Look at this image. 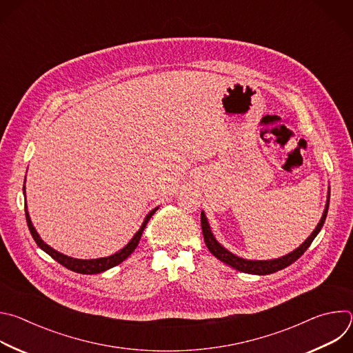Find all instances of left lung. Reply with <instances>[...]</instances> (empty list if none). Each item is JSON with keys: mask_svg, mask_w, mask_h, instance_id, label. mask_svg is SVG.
Wrapping results in <instances>:
<instances>
[{"mask_svg": "<svg viewBox=\"0 0 353 353\" xmlns=\"http://www.w3.org/2000/svg\"><path fill=\"white\" fill-rule=\"evenodd\" d=\"M328 205H330V195L327 199V205L323 214V218L320 221V223L317 225V228L314 229V232L310 234V237L301 244L299 248H296L294 251H292L290 254L282 257V259H276V260H270V261H253V260H244L240 259L234 254H232L230 251H228L225 247H222L214 237L211 228L208 225L207 216L204 212H201V228H203V234H204V241L208 247V250L211 253L221 261H223L225 264L233 267L234 270L240 271V272H245V274H256V275H268V274H274L276 271H281L286 267H289L290 264H293L296 260H299L301 256L305 254V251L310 247V244L313 243L314 237L319 234V232L321 230L325 218H327V212H328Z\"/></svg>", "mask_w": 353, "mask_h": 353, "instance_id": "1", "label": "left lung"}]
</instances>
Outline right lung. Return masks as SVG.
<instances>
[{
	"instance_id": "obj_1",
	"label": "right lung",
	"mask_w": 353,
	"mask_h": 353,
	"mask_svg": "<svg viewBox=\"0 0 353 353\" xmlns=\"http://www.w3.org/2000/svg\"><path fill=\"white\" fill-rule=\"evenodd\" d=\"M23 191H25V187H23ZM157 211H158V208L152 210V211H150V212L148 214V216L145 218V221H143L141 229L135 233V236L131 239V241H130L123 250L119 251V253H114V254L110 256V257L97 259V260H77V259H71V257H67V256L59 253V251H56L54 248L47 245V244L40 239V236L37 234V232L34 230V228H33V225H32V222H30V218H29V214H28V210H26V205H25V215H26L28 228H29V230H30V233H32V237L34 239L36 244H37L43 251H46V253H47L50 257L54 259L57 263H60L63 267H65V268H68V270H71V271H74V272L86 274V275L100 274V272H103V271H106V270H110V268L119 265L120 263H123V261L132 253V251L137 248V245H138V243H139V240H141V236H142L143 229L146 228L149 219L152 218V215H154Z\"/></svg>"
}]
</instances>
